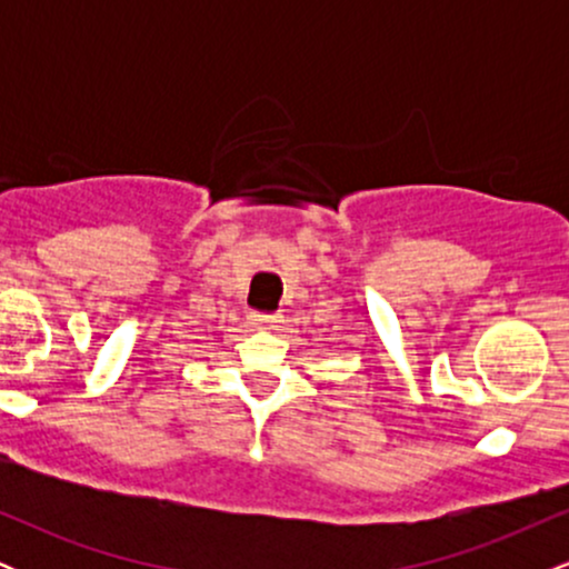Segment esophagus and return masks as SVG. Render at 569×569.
Returning a JSON list of instances; mask_svg holds the SVG:
<instances>
[{"label":"esophagus","instance_id":"1","mask_svg":"<svg viewBox=\"0 0 569 569\" xmlns=\"http://www.w3.org/2000/svg\"><path fill=\"white\" fill-rule=\"evenodd\" d=\"M248 323H251L257 331H276L280 318L278 316H264V312H251V316H248Z\"/></svg>","mask_w":569,"mask_h":569}]
</instances>
